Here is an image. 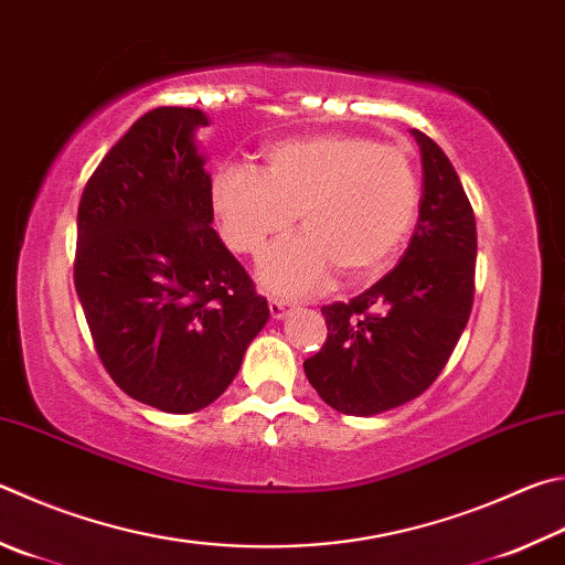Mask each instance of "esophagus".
Wrapping results in <instances>:
<instances>
[{"mask_svg": "<svg viewBox=\"0 0 565 565\" xmlns=\"http://www.w3.org/2000/svg\"><path fill=\"white\" fill-rule=\"evenodd\" d=\"M286 309H289V301H284V299H269V311H271V318H276V321H279V318L286 316Z\"/></svg>", "mask_w": 565, "mask_h": 565, "instance_id": "34e87169", "label": "esophagus"}]
</instances>
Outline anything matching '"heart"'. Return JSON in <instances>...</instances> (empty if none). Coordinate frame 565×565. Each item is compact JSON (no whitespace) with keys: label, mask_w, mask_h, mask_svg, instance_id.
Segmentation results:
<instances>
[{"label":"heart","mask_w":565,"mask_h":565,"mask_svg":"<svg viewBox=\"0 0 565 565\" xmlns=\"http://www.w3.org/2000/svg\"><path fill=\"white\" fill-rule=\"evenodd\" d=\"M419 204V180L405 150L353 132L289 138L264 152L259 172L222 168L210 207L224 244L259 254L291 230L306 232L262 259V281L276 294L303 296L383 269L405 242Z\"/></svg>","instance_id":"heart-1"}]
</instances>
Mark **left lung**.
<instances>
[{"label":"left lung","mask_w":565,"mask_h":565,"mask_svg":"<svg viewBox=\"0 0 565 565\" xmlns=\"http://www.w3.org/2000/svg\"><path fill=\"white\" fill-rule=\"evenodd\" d=\"M419 217L403 259L348 303L323 306L328 338L303 363L326 405L371 417L437 381L475 301L477 222L452 162L425 132Z\"/></svg>","instance_id":"left-lung-1"}]
</instances>
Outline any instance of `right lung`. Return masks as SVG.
<instances>
[{"label":"right lung","instance_id":"1","mask_svg":"<svg viewBox=\"0 0 565 565\" xmlns=\"http://www.w3.org/2000/svg\"><path fill=\"white\" fill-rule=\"evenodd\" d=\"M198 108L146 113L86 182L74 284L113 381L138 403L188 415L239 373L269 306L212 230Z\"/></svg>","mask_w":565,"mask_h":565}]
</instances>
